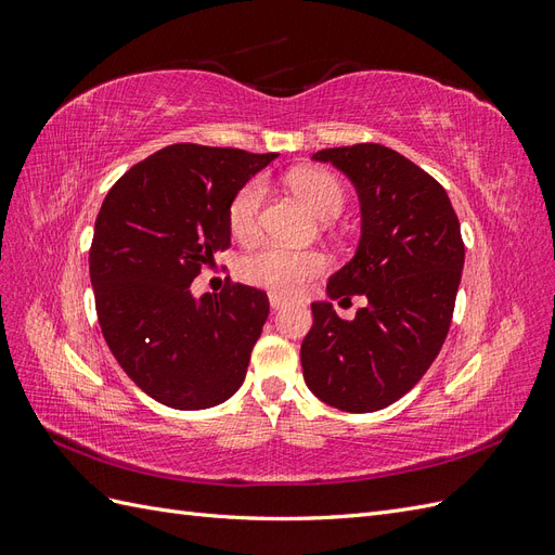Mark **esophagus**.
<instances>
[{"mask_svg": "<svg viewBox=\"0 0 555 555\" xmlns=\"http://www.w3.org/2000/svg\"><path fill=\"white\" fill-rule=\"evenodd\" d=\"M268 300H271V308L273 310H280V308L287 306V300H284L280 294H271V296H268Z\"/></svg>", "mask_w": 555, "mask_h": 555, "instance_id": "1", "label": "esophagus"}]
</instances>
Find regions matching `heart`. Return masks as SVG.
<instances>
[{
  "mask_svg": "<svg viewBox=\"0 0 555 555\" xmlns=\"http://www.w3.org/2000/svg\"><path fill=\"white\" fill-rule=\"evenodd\" d=\"M292 190L306 201L310 210L333 220L345 208V190L343 184L326 171H294L289 178ZM266 196V184L261 178L245 182L233 194L227 220L233 236L238 241H251L259 233V212ZM326 271V257L314 249H289L282 245H263L251 249L241 261V275L273 294L296 296L308 284Z\"/></svg>",
  "mask_w": 555,
  "mask_h": 555,
  "instance_id": "1",
  "label": "heart"
}]
</instances>
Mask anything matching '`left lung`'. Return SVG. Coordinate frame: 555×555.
<instances>
[{
	"label": "left lung",
	"mask_w": 555,
	"mask_h": 555,
	"mask_svg": "<svg viewBox=\"0 0 555 555\" xmlns=\"http://www.w3.org/2000/svg\"><path fill=\"white\" fill-rule=\"evenodd\" d=\"M359 192L357 255L328 280V296L367 304L347 322L312 304L300 345L308 389L343 412H377L405 396L440 354L461 284L465 245L442 184L379 143L319 150Z\"/></svg>",
	"instance_id": "left-lung-1"
}]
</instances>
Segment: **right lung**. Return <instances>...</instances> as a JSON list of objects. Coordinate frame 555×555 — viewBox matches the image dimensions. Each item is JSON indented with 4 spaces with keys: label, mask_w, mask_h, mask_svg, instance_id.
Segmentation results:
<instances>
[{
    "label": "right lung",
    "mask_w": 555,
    "mask_h": 555,
    "mask_svg": "<svg viewBox=\"0 0 555 555\" xmlns=\"http://www.w3.org/2000/svg\"><path fill=\"white\" fill-rule=\"evenodd\" d=\"M278 153L176 143L117 180L94 222L90 280L104 340L129 379L173 410H206L241 389L271 306L241 282L190 284L231 245L233 194Z\"/></svg>",
    "instance_id": "add662e5"
}]
</instances>
